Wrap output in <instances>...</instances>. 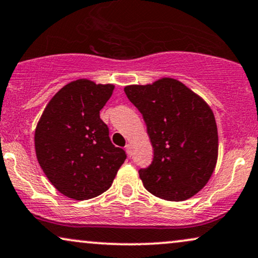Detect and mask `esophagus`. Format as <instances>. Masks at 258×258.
<instances>
[{"instance_id":"34e87169","label":"esophagus","mask_w":258,"mask_h":258,"mask_svg":"<svg viewBox=\"0 0 258 258\" xmlns=\"http://www.w3.org/2000/svg\"><path fill=\"white\" fill-rule=\"evenodd\" d=\"M132 148H131V145L130 144H127L126 146H125V150H126V152H127V155H128V157H131L132 156V150H131Z\"/></svg>"}]
</instances>
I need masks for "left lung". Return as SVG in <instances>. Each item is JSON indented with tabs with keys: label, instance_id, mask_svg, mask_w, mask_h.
<instances>
[{
	"label": "left lung",
	"instance_id": "8db88e82",
	"mask_svg": "<svg viewBox=\"0 0 258 258\" xmlns=\"http://www.w3.org/2000/svg\"><path fill=\"white\" fill-rule=\"evenodd\" d=\"M146 123L153 161L140 169L155 197L183 201L206 185L218 159V130L211 107L180 81L164 77L125 87Z\"/></svg>",
	"mask_w": 258,
	"mask_h": 258
}]
</instances>
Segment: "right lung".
Returning <instances> with one entry per match:
<instances>
[{
	"label": "right lung",
	"instance_id": "right-lung-1",
	"mask_svg": "<svg viewBox=\"0 0 258 258\" xmlns=\"http://www.w3.org/2000/svg\"><path fill=\"white\" fill-rule=\"evenodd\" d=\"M113 84L76 80L50 100L34 133L35 153L48 181L59 193L88 200L113 183L126 153L109 139L100 110L112 96Z\"/></svg>",
	"mask_w": 258,
	"mask_h": 258
}]
</instances>
